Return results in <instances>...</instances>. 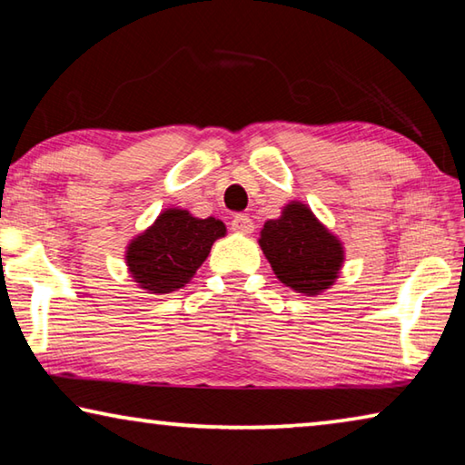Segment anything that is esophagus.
Segmentation results:
<instances>
[{
	"instance_id": "obj_1",
	"label": "esophagus",
	"mask_w": 465,
	"mask_h": 465,
	"mask_svg": "<svg viewBox=\"0 0 465 465\" xmlns=\"http://www.w3.org/2000/svg\"><path fill=\"white\" fill-rule=\"evenodd\" d=\"M232 230L240 233H250L254 230V225H252V219L246 213H238L232 217Z\"/></svg>"
}]
</instances>
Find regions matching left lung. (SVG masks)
I'll use <instances>...</instances> for the list:
<instances>
[{
	"label": "left lung",
	"mask_w": 465,
	"mask_h": 465,
	"mask_svg": "<svg viewBox=\"0 0 465 465\" xmlns=\"http://www.w3.org/2000/svg\"><path fill=\"white\" fill-rule=\"evenodd\" d=\"M261 248L274 274L305 295L332 285L342 264L341 242L302 203L289 204L281 219L264 223Z\"/></svg>",
	"instance_id": "left-lung-1"
}]
</instances>
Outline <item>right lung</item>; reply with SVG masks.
Masks as SVG:
<instances>
[{
  "instance_id": "right-lung-1",
  "label": "right lung",
  "mask_w": 465,
  "mask_h": 465,
  "mask_svg": "<svg viewBox=\"0 0 465 465\" xmlns=\"http://www.w3.org/2000/svg\"><path fill=\"white\" fill-rule=\"evenodd\" d=\"M225 225L215 217L196 219L180 209H168L127 250L129 271L141 287L172 293L184 287L209 256Z\"/></svg>"
}]
</instances>
